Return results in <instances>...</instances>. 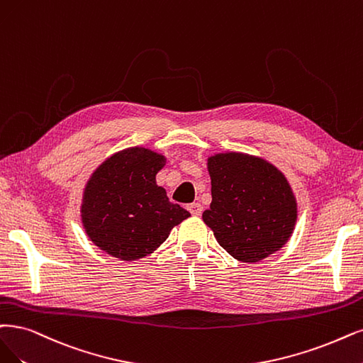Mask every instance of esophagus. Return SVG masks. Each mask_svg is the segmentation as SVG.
I'll use <instances>...</instances> for the list:
<instances>
[{
  "label": "esophagus",
  "mask_w": 363,
  "mask_h": 363,
  "mask_svg": "<svg viewBox=\"0 0 363 363\" xmlns=\"http://www.w3.org/2000/svg\"><path fill=\"white\" fill-rule=\"evenodd\" d=\"M189 211L191 212V216H194V217H199V216H202V212H203V206L200 205V203H191V205H189Z\"/></svg>",
  "instance_id": "1"
}]
</instances>
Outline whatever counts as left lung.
<instances>
[{"instance_id":"1","label":"left lung","mask_w":363,"mask_h":363,"mask_svg":"<svg viewBox=\"0 0 363 363\" xmlns=\"http://www.w3.org/2000/svg\"><path fill=\"white\" fill-rule=\"evenodd\" d=\"M208 170L212 202L202 218L232 257L256 263L287 242L298 206L283 173L240 152L211 157Z\"/></svg>"}]
</instances>
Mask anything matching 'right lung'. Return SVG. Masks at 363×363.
Segmentation results:
<instances>
[{"label":"right lung","mask_w":363,"mask_h":363,"mask_svg":"<svg viewBox=\"0 0 363 363\" xmlns=\"http://www.w3.org/2000/svg\"><path fill=\"white\" fill-rule=\"evenodd\" d=\"M166 158L145 147L116 152L92 173L82 223L94 244L121 260H138L164 242L190 212L169 202L155 174Z\"/></svg>","instance_id":"1"}]
</instances>
